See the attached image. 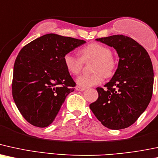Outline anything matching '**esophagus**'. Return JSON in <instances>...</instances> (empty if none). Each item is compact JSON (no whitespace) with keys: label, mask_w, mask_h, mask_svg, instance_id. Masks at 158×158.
Here are the masks:
<instances>
[{"label":"esophagus","mask_w":158,"mask_h":158,"mask_svg":"<svg viewBox=\"0 0 158 158\" xmlns=\"http://www.w3.org/2000/svg\"><path fill=\"white\" fill-rule=\"evenodd\" d=\"M85 89H86L83 88V87H81L80 86H76V90H77V91H81V92H82V91H84Z\"/></svg>","instance_id":"esophagus-1"}]
</instances>
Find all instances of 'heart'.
I'll list each match as a JSON object with an SVG mask.
<instances>
[{"label": "heart", "mask_w": 158, "mask_h": 158, "mask_svg": "<svg viewBox=\"0 0 158 158\" xmlns=\"http://www.w3.org/2000/svg\"><path fill=\"white\" fill-rule=\"evenodd\" d=\"M108 46L92 43L80 50L81 57L72 53L65 54L63 60L67 71L72 75H78L83 69L84 63L94 60L92 66V75H83L77 78V83L82 87H90L101 84L105 76L109 77L114 74L116 68V60Z\"/></svg>", "instance_id": "obj_1"}]
</instances>
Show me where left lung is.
Masks as SVG:
<instances>
[{"mask_svg": "<svg viewBox=\"0 0 158 158\" xmlns=\"http://www.w3.org/2000/svg\"><path fill=\"white\" fill-rule=\"evenodd\" d=\"M114 47L119 56L115 73L105 89L98 87V100L89 108L97 119L110 129L130 127L147 108L153 92L154 71L146 50L123 35L97 38Z\"/></svg>", "mask_w": 158, "mask_h": 158, "instance_id": "1", "label": "left lung"}]
</instances>
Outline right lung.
<instances>
[{"label":"right lung","mask_w":158,"mask_h":158,"mask_svg":"<svg viewBox=\"0 0 158 158\" xmlns=\"http://www.w3.org/2000/svg\"><path fill=\"white\" fill-rule=\"evenodd\" d=\"M86 41L47 34L24 46L14 64L12 97L31 125L46 127L55 120L66 97L76 86L65 67V54Z\"/></svg>","instance_id":"right-lung-1"}]
</instances>
